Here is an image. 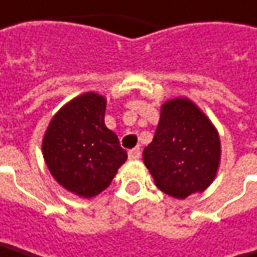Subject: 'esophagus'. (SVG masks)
<instances>
[{
	"instance_id": "34e87169",
	"label": "esophagus",
	"mask_w": 257,
	"mask_h": 257,
	"mask_svg": "<svg viewBox=\"0 0 257 257\" xmlns=\"http://www.w3.org/2000/svg\"><path fill=\"white\" fill-rule=\"evenodd\" d=\"M128 156L131 160H137V159H140V156H141V149H140V147H135V149L129 150Z\"/></svg>"
}]
</instances>
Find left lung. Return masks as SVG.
<instances>
[{"label":"left lung","mask_w":257,"mask_h":257,"mask_svg":"<svg viewBox=\"0 0 257 257\" xmlns=\"http://www.w3.org/2000/svg\"><path fill=\"white\" fill-rule=\"evenodd\" d=\"M219 156L218 132L185 98L162 105L154 138L143 153L156 185L176 198L206 190L216 175Z\"/></svg>","instance_id":"obj_1"}]
</instances>
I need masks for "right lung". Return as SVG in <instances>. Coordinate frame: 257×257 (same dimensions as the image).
<instances>
[{
    "label": "right lung",
    "instance_id": "right-lung-1",
    "mask_svg": "<svg viewBox=\"0 0 257 257\" xmlns=\"http://www.w3.org/2000/svg\"><path fill=\"white\" fill-rule=\"evenodd\" d=\"M105 100L94 92L76 97L53 117L42 152L54 179L82 197L108 187L128 154L104 123Z\"/></svg>",
    "mask_w": 257,
    "mask_h": 257
}]
</instances>
